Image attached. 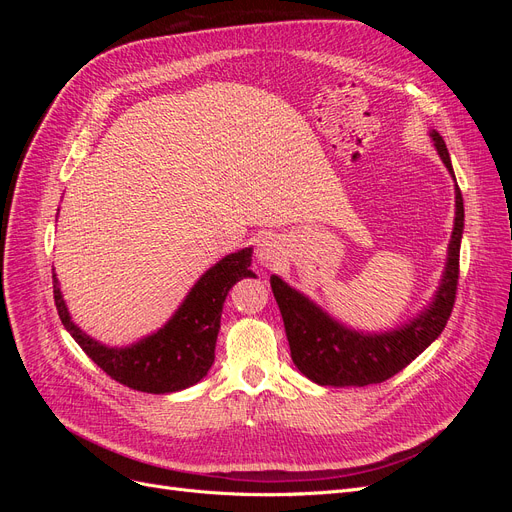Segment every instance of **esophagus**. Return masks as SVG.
<instances>
[{
    "label": "esophagus",
    "mask_w": 512,
    "mask_h": 512,
    "mask_svg": "<svg viewBox=\"0 0 512 512\" xmlns=\"http://www.w3.org/2000/svg\"><path fill=\"white\" fill-rule=\"evenodd\" d=\"M256 258L265 267H273L275 262L280 260V245H277V241L273 237H265L256 247Z\"/></svg>",
    "instance_id": "obj_1"
}]
</instances>
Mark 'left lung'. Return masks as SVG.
I'll return each instance as SVG.
<instances>
[{"label": "left lung", "instance_id": "1", "mask_svg": "<svg viewBox=\"0 0 512 512\" xmlns=\"http://www.w3.org/2000/svg\"><path fill=\"white\" fill-rule=\"evenodd\" d=\"M442 162L453 173L448 149L438 132H431ZM455 228L448 245V262L444 280L427 312L399 331L382 335H363L350 331L331 320L301 292L292 290L280 277H271L273 297L280 307L292 363L301 374L324 386H367L393 378L408 367L451 318L457 284H459V247L463 232V198L459 185L455 188Z\"/></svg>", "mask_w": 512, "mask_h": 512}]
</instances>
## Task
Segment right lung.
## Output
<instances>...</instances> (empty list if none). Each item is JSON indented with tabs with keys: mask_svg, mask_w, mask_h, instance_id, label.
Returning <instances> with one entry per match:
<instances>
[{
	"mask_svg": "<svg viewBox=\"0 0 512 512\" xmlns=\"http://www.w3.org/2000/svg\"><path fill=\"white\" fill-rule=\"evenodd\" d=\"M252 250L230 254L211 267L188 294V299L168 320L164 329L145 337L130 348H106L85 335L70 320L68 307L61 299L57 277L53 275V294L57 314L74 342L106 376L119 384L143 393H175L207 376L215 359V339L220 331L222 305L228 290L243 277H252Z\"/></svg>",
	"mask_w": 512,
	"mask_h": 512,
	"instance_id": "right-lung-1",
	"label": "right lung"
}]
</instances>
